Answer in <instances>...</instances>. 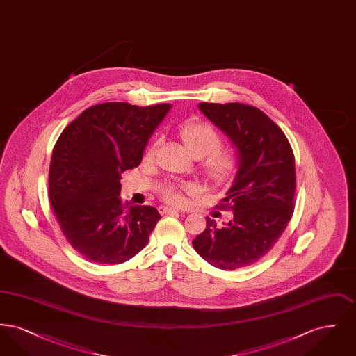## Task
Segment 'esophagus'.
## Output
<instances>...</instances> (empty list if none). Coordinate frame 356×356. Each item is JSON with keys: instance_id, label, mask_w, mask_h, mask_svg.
I'll return each instance as SVG.
<instances>
[{"instance_id": "esophagus-1", "label": "esophagus", "mask_w": 356, "mask_h": 356, "mask_svg": "<svg viewBox=\"0 0 356 356\" xmlns=\"http://www.w3.org/2000/svg\"><path fill=\"white\" fill-rule=\"evenodd\" d=\"M159 211H160V213H163V215H176V213L180 212L179 209H175V208H170V207H160Z\"/></svg>"}]
</instances>
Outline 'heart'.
Returning a JSON list of instances; mask_svg holds the SVG:
<instances>
[{"label":"heart","mask_w":356,"mask_h":356,"mask_svg":"<svg viewBox=\"0 0 356 356\" xmlns=\"http://www.w3.org/2000/svg\"><path fill=\"white\" fill-rule=\"evenodd\" d=\"M180 137L189 153L202 159V172L211 183H224L231 179L240 165V153L235 148H220L221 137L218 131L208 122L193 120L186 121L179 129ZM160 145V140H154L147 156L152 159ZM161 197L170 204L184 203L183 189L167 186L161 191Z\"/></svg>","instance_id":"heart-1"}]
</instances>
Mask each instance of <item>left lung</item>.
<instances>
[{
    "label": "left lung",
    "mask_w": 356,
    "mask_h": 356,
    "mask_svg": "<svg viewBox=\"0 0 356 356\" xmlns=\"http://www.w3.org/2000/svg\"><path fill=\"white\" fill-rule=\"evenodd\" d=\"M200 111L231 138L240 165L218 208L232 211L222 227L207 218L192 245L205 261L234 271L256 263L284 232L295 208V157L284 132L252 105L200 102Z\"/></svg>",
    "instance_id": "1"
}]
</instances>
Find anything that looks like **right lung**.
<instances>
[{"instance_id":"1","label":"right lung","mask_w":356,"mask_h":356,"mask_svg":"<svg viewBox=\"0 0 356 356\" xmlns=\"http://www.w3.org/2000/svg\"><path fill=\"white\" fill-rule=\"evenodd\" d=\"M170 104L93 105L58 137L49 167V200L73 250L100 264H119L149 241L157 209L120 197L121 173L134 170Z\"/></svg>"}]
</instances>
